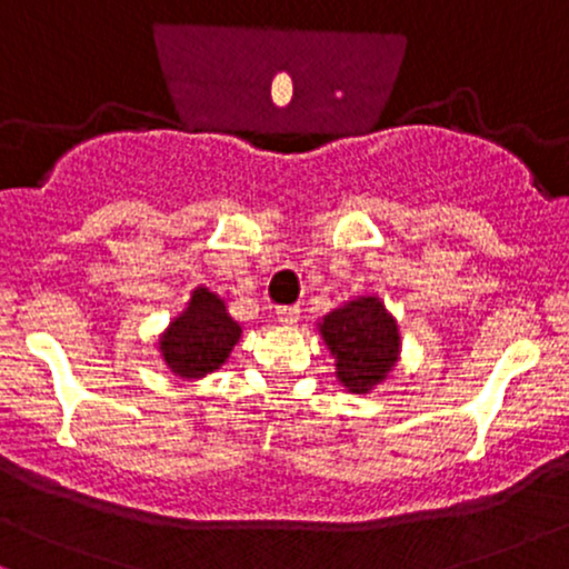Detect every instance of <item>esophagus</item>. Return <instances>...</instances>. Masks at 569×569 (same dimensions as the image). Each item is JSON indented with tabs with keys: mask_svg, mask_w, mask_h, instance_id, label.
<instances>
[{
	"mask_svg": "<svg viewBox=\"0 0 569 569\" xmlns=\"http://www.w3.org/2000/svg\"><path fill=\"white\" fill-rule=\"evenodd\" d=\"M278 320L283 326H293L299 320V307L297 305H283V307H278Z\"/></svg>",
	"mask_w": 569,
	"mask_h": 569,
	"instance_id": "1",
	"label": "esophagus"
}]
</instances>
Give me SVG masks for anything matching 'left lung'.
I'll return each instance as SVG.
<instances>
[{
	"mask_svg": "<svg viewBox=\"0 0 569 569\" xmlns=\"http://www.w3.org/2000/svg\"><path fill=\"white\" fill-rule=\"evenodd\" d=\"M320 333L337 358L339 381L355 395H366L381 385L400 355L395 318L376 297L352 299L328 312Z\"/></svg>",
	"mask_w": 569,
	"mask_h": 569,
	"instance_id": "8db88e82",
	"label": "left lung"
}]
</instances>
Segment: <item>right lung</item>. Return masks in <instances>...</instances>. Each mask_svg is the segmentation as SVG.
<instances>
[{"label": "right lung", "mask_w": 569, "mask_h": 569, "mask_svg": "<svg viewBox=\"0 0 569 569\" xmlns=\"http://www.w3.org/2000/svg\"><path fill=\"white\" fill-rule=\"evenodd\" d=\"M241 339V326L224 310V302L203 286L190 293L180 318L159 339L161 358L182 379H201L217 371Z\"/></svg>", "instance_id": "obj_1"}]
</instances>
